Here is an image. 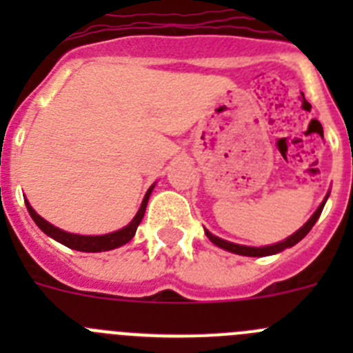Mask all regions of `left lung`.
I'll list each match as a JSON object with an SVG mask.
<instances>
[{
  "mask_svg": "<svg viewBox=\"0 0 353 353\" xmlns=\"http://www.w3.org/2000/svg\"><path fill=\"white\" fill-rule=\"evenodd\" d=\"M327 198H329V194L325 196V199H323L322 203H320V207L316 208V212L311 215L310 221H307V223H305L301 230H297V232L293 233V235H290L288 239H285L283 242H277V244H274V245H263V248L239 245V244H233V242H228V240L219 239V236L212 235L208 230H205V235L210 239L212 244H215L217 248H221V249H226V251H230V252H235V254H242V256H270V254H276V252H281V251H285V249L292 248V245H295L297 242H301V240L304 239L307 233H310V230L314 226V223H316L318 217H320V214H322L323 207H325Z\"/></svg>",
  "mask_w": 353,
  "mask_h": 353,
  "instance_id": "obj_1",
  "label": "left lung"
}]
</instances>
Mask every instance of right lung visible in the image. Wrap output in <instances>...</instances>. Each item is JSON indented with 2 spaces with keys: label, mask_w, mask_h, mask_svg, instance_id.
Instances as JSON below:
<instances>
[{
  "label": "right lung",
  "mask_w": 353,
  "mask_h": 353,
  "mask_svg": "<svg viewBox=\"0 0 353 353\" xmlns=\"http://www.w3.org/2000/svg\"><path fill=\"white\" fill-rule=\"evenodd\" d=\"M152 189H154V185L150 187L148 192H146L145 198H143L141 207H139L138 214L134 215V219L130 221L125 228H121V230H118V232L108 233V235L93 236V235H76V233L63 232V230H60V228L52 226L51 223H48L46 219H42V217H40V215L33 210V207H31L28 201H26V207H28V212H30V215H31V219L37 223V226H39L40 230L46 233V235H49L51 239H54L56 242H60V244L67 245V248H70V249H76V251L102 252V251H111V249H117V248H120V245L127 244V242H129V240L136 235V230H138L139 223H141V219H143V215H145L146 203H148V198H150V194H152Z\"/></svg>",
  "instance_id": "obj_1"
}]
</instances>
